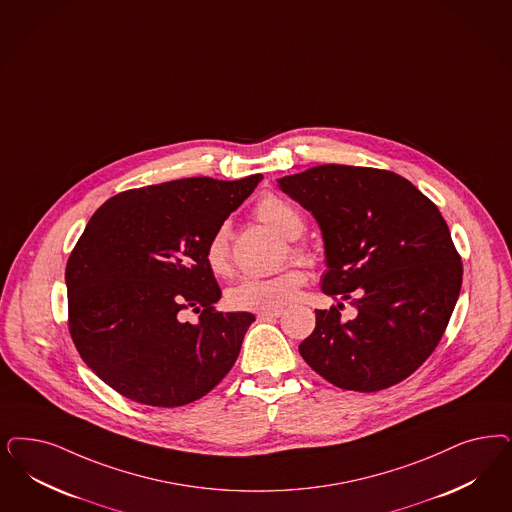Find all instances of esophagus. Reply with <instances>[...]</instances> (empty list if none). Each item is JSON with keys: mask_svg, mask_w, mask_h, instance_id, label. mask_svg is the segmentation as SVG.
I'll list each match as a JSON object with an SVG mask.
<instances>
[{"mask_svg": "<svg viewBox=\"0 0 512 512\" xmlns=\"http://www.w3.org/2000/svg\"><path fill=\"white\" fill-rule=\"evenodd\" d=\"M282 314L283 310H280V308H276V310H263V312L257 314V318L261 319V321H272V319L280 318Z\"/></svg>", "mask_w": 512, "mask_h": 512, "instance_id": "esophagus-1", "label": "esophagus"}]
</instances>
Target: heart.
Listing matches in <instances>:
<instances>
[{"label":"heart","mask_w":512,"mask_h":512,"mask_svg":"<svg viewBox=\"0 0 512 512\" xmlns=\"http://www.w3.org/2000/svg\"><path fill=\"white\" fill-rule=\"evenodd\" d=\"M257 217L266 227L278 232L285 240H293L304 230V219L299 210L276 194H266L257 206ZM293 253L304 257L302 247H293ZM206 261L215 274H227L230 266L229 229L221 225L215 230L206 246ZM306 282V274L299 266L291 265L268 278H244L232 285L227 302L238 310H276L293 302L300 287Z\"/></svg>","instance_id":"obj_1"}]
</instances>
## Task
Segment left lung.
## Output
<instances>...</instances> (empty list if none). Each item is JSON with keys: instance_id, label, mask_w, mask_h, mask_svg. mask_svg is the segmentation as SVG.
Listing matches in <instances>:
<instances>
[{"instance_id": "obj_1", "label": "left lung", "mask_w": 512, "mask_h": 512, "mask_svg": "<svg viewBox=\"0 0 512 512\" xmlns=\"http://www.w3.org/2000/svg\"><path fill=\"white\" fill-rule=\"evenodd\" d=\"M318 221L325 295L304 361L338 388L380 391L408 378L437 348L454 312L463 266L439 208L388 170L323 164L278 179Z\"/></svg>"}]
</instances>
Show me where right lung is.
Returning <instances> with one entry per match:
<instances>
[{"instance_id": "right-lung-1", "label": "right lung", "mask_w": 512, "mask_h": 512, "mask_svg": "<svg viewBox=\"0 0 512 512\" xmlns=\"http://www.w3.org/2000/svg\"><path fill=\"white\" fill-rule=\"evenodd\" d=\"M263 179L185 177L111 196L66 266L73 344L109 388L141 405H187L232 369L255 316L217 312L206 246ZM191 309L198 324L182 319Z\"/></svg>"}]
</instances>
